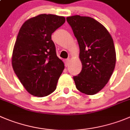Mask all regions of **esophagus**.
<instances>
[{
	"instance_id": "esophagus-1",
	"label": "esophagus",
	"mask_w": 130,
	"mask_h": 130,
	"mask_svg": "<svg viewBox=\"0 0 130 130\" xmlns=\"http://www.w3.org/2000/svg\"><path fill=\"white\" fill-rule=\"evenodd\" d=\"M69 59H67L65 60V67H68L69 66Z\"/></svg>"
}]
</instances>
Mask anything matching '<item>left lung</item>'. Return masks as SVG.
<instances>
[{"label":"left lung","mask_w":130,"mask_h":130,"mask_svg":"<svg viewBox=\"0 0 130 130\" xmlns=\"http://www.w3.org/2000/svg\"><path fill=\"white\" fill-rule=\"evenodd\" d=\"M79 47L82 70L74 76L77 89L87 95L99 92L108 82L115 69L114 43L108 30L89 17L67 18Z\"/></svg>","instance_id":"1"}]
</instances>
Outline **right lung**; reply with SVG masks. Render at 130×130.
Masks as SVG:
<instances>
[{
    "mask_svg": "<svg viewBox=\"0 0 130 130\" xmlns=\"http://www.w3.org/2000/svg\"><path fill=\"white\" fill-rule=\"evenodd\" d=\"M64 17L41 14L22 25L12 54V66L22 85L31 95L53 93L65 66L56 55L51 35L65 23Z\"/></svg>",
    "mask_w": 130,
    "mask_h": 130,
    "instance_id": "obj_1",
    "label": "right lung"
}]
</instances>
